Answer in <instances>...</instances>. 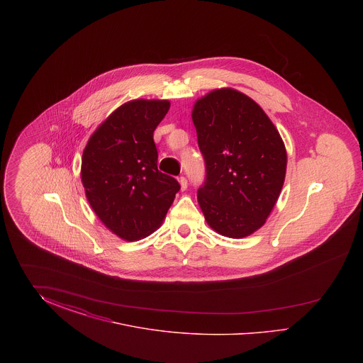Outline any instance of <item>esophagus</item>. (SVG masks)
<instances>
[{"instance_id": "34e87169", "label": "esophagus", "mask_w": 363, "mask_h": 363, "mask_svg": "<svg viewBox=\"0 0 363 363\" xmlns=\"http://www.w3.org/2000/svg\"><path fill=\"white\" fill-rule=\"evenodd\" d=\"M178 182H179L181 190H186V188H188V179H186L185 177H179V178H178Z\"/></svg>"}]
</instances>
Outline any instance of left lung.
<instances>
[{"label": "left lung", "mask_w": 363, "mask_h": 363, "mask_svg": "<svg viewBox=\"0 0 363 363\" xmlns=\"http://www.w3.org/2000/svg\"><path fill=\"white\" fill-rule=\"evenodd\" d=\"M207 179L197 200L208 225L245 238L272 212L284 184L287 152L277 126L252 98L218 88L191 110Z\"/></svg>", "instance_id": "left-lung-1"}]
</instances>
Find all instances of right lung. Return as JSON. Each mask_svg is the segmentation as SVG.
Masks as SVG:
<instances>
[{"mask_svg":"<svg viewBox=\"0 0 363 363\" xmlns=\"http://www.w3.org/2000/svg\"><path fill=\"white\" fill-rule=\"evenodd\" d=\"M169 101L135 99L116 108L91 135L82 182L99 220L123 241H138L163 223L177 179L157 170L154 130Z\"/></svg>","mask_w":363,"mask_h":363,"instance_id":"add662e5","label":"right lung"}]
</instances>
